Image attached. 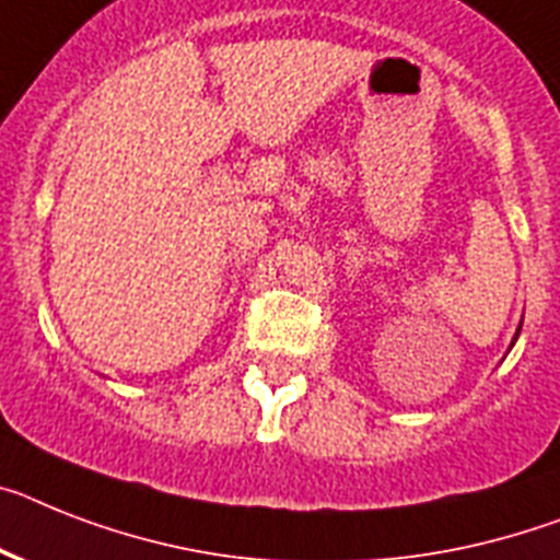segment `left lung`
<instances>
[{
    "mask_svg": "<svg viewBox=\"0 0 560 560\" xmlns=\"http://www.w3.org/2000/svg\"><path fill=\"white\" fill-rule=\"evenodd\" d=\"M518 332H521V327H518ZM518 332H515V338H518Z\"/></svg>",
    "mask_w": 560,
    "mask_h": 560,
    "instance_id": "8db88e82",
    "label": "left lung"
}]
</instances>
